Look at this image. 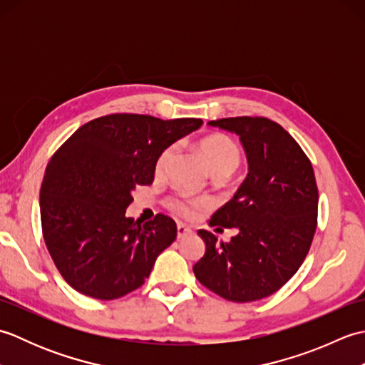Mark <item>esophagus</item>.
Returning a JSON list of instances; mask_svg holds the SVG:
<instances>
[{"label":"esophagus","instance_id":"obj_1","mask_svg":"<svg viewBox=\"0 0 365 365\" xmlns=\"http://www.w3.org/2000/svg\"><path fill=\"white\" fill-rule=\"evenodd\" d=\"M191 229L188 226H185V224H177V237L178 238H183L191 234Z\"/></svg>","mask_w":365,"mask_h":365}]
</instances>
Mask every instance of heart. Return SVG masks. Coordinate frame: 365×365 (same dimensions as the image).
<instances>
[{
    "mask_svg": "<svg viewBox=\"0 0 365 365\" xmlns=\"http://www.w3.org/2000/svg\"><path fill=\"white\" fill-rule=\"evenodd\" d=\"M200 152H202L204 158L207 161V166L215 177H224L234 170L240 158H242V152L234 139H230L226 135H210L200 143ZM174 155V145H168L163 150L157 163H155V170L157 174H161L166 169L168 163L170 161ZM207 204L200 199H192L187 196H173L166 200V207L170 213H174L178 218L183 220H192L196 218L197 213L202 210Z\"/></svg>",
    "mask_w": 365,
    "mask_h": 365,
    "instance_id": "heart-1",
    "label": "heart"
}]
</instances>
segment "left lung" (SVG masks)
Here are the masks:
<instances>
[{
    "label": "left lung",
    "instance_id": "8db88e82",
    "mask_svg": "<svg viewBox=\"0 0 365 365\" xmlns=\"http://www.w3.org/2000/svg\"><path fill=\"white\" fill-rule=\"evenodd\" d=\"M208 125L240 136L250 174L210 226L237 229L229 243L199 230L205 254L192 271L218 297L251 302L277 292L297 273L317 230L319 188L311 160L289 131L267 118H227Z\"/></svg>",
    "mask_w": 365,
    "mask_h": 365
}]
</instances>
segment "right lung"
<instances>
[{
	"label": "right lung",
	"instance_id": "right-lung-1",
	"mask_svg": "<svg viewBox=\"0 0 365 365\" xmlns=\"http://www.w3.org/2000/svg\"><path fill=\"white\" fill-rule=\"evenodd\" d=\"M202 119L163 120L115 113L84 123L54 152L41 187L42 234L58 271L76 292L118 299L139 289L177 237L173 218H127L131 191L153 182L168 145Z\"/></svg>",
	"mask_w": 365,
	"mask_h": 365
}]
</instances>
